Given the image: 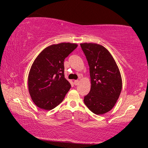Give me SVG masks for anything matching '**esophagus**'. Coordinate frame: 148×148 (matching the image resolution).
Returning a JSON list of instances; mask_svg holds the SVG:
<instances>
[{"label": "esophagus", "instance_id": "obj_1", "mask_svg": "<svg viewBox=\"0 0 148 148\" xmlns=\"http://www.w3.org/2000/svg\"><path fill=\"white\" fill-rule=\"evenodd\" d=\"M79 84V80H75L74 81V84L75 85V86H77Z\"/></svg>", "mask_w": 148, "mask_h": 148}]
</instances>
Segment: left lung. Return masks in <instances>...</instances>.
Listing matches in <instances>:
<instances>
[{
	"label": "left lung",
	"instance_id": "left-lung-1",
	"mask_svg": "<svg viewBox=\"0 0 148 148\" xmlns=\"http://www.w3.org/2000/svg\"><path fill=\"white\" fill-rule=\"evenodd\" d=\"M86 56L91 79V89L84 97L87 107L96 114L112 109L122 90L120 71L114 58L106 48L95 43L80 44Z\"/></svg>",
	"mask_w": 148,
	"mask_h": 148
}]
</instances>
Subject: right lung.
Wrapping results in <instances>:
<instances>
[{
	"label": "right lung",
	"instance_id": "right-lung-1",
	"mask_svg": "<svg viewBox=\"0 0 148 148\" xmlns=\"http://www.w3.org/2000/svg\"><path fill=\"white\" fill-rule=\"evenodd\" d=\"M77 47V44L69 42L52 44L34 60L28 75V90L40 108H54L70 90V83L64 78V60Z\"/></svg>",
	"mask_w": 148,
	"mask_h": 148
}]
</instances>
